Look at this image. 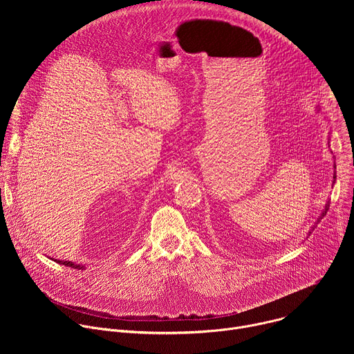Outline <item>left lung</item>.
Wrapping results in <instances>:
<instances>
[{"label": "left lung", "mask_w": 354, "mask_h": 354, "mask_svg": "<svg viewBox=\"0 0 354 354\" xmlns=\"http://www.w3.org/2000/svg\"><path fill=\"white\" fill-rule=\"evenodd\" d=\"M335 169H336V165H335ZM335 180H336V172H335V174H333V183H335ZM328 209H329V201H328V203H326V206H325V210H324V212H322V214H321V217H319V218H318V221H317V224H318V223H319V221H321V220H322V218H324V217H325V214H326V213H328ZM313 230H314V227H313ZM310 234H311V231H310Z\"/></svg>", "instance_id": "left-lung-1"}]
</instances>
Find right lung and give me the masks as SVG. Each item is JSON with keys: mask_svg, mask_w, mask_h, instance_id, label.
Here are the masks:
<instances>
[{"mask_svg": "<svg viewBox=\"0 0 354 354\" xmlns=\"http://www.w3.org/2000/svg\"><path fill=\"white\" fill-rule=\"evenodd\" d=\"M56 261V259H55ZM57 263H62V265H64V266H68V268H74V269H82L84 266H81V265H75V263H73V262H67V261H56Z\"/></svg>", "mask_w": 354, "mask_h": 354, "instance_id": "1", "label": "right lung"}]
</instances>
